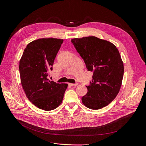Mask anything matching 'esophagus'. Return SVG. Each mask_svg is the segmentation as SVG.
<instances>
[{
    "instance_id": "1",
    "label": "esophagus",
    "mask_w": 146,
    "mask_h": 146,
    "mask_svg": "<svg viewBox=\"0 0 146 146\" xmlns=\"http://www.w3.org/2000/svg\"><path fill=\"white\" fill-rule=\"evenodd\" d=\"M68 85H69V86H71V87H72V86H77V83H75V84L69 83V84H68Z\"/></svg>"
}]
</instances>
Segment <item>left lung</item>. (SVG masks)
Masks as SVG:
<instances>
[{
    "mask_svg": "<svg viewBox=\"0 0 146 146\" xmlns=\"http://www.w3.org/2000/svg\"><path fill=\"white\" fill-rule=\"evenodd\" d=\"M71 41L88 71L93 72L92 82L86 86L87 94L82 98L83 104L94 110L106 107L115 98L122 82L124 67L118 49L111 42L96 36Z\"/></svg>",
    "mask_w": 146,
    "mask_h": 146,
    "instance_id": "8db88e82",
    "label": "left lung"
}]
</instances>
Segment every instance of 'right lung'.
<instances>
[{
  "mask_svg": "<svg viewBox=\"0 0 146 146\" xmlns=\"http://www.w3.org/2000/svg\"><path fill=\"white\" fill-rule=\"evenodd\" d=\"M63 39L41 38L29 43L20 60L21 83L28 99L39 109L51 111L62 102L67 84L49 80Z\"/></svg>",
  "mask_w": 146,
  "mask_h": 146,
  "instance_id": "obj_1",
  "label": "right lung"
}]
</instances>
